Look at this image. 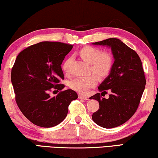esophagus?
I'll use <instances>...</instances> for the list:
<instances>
[{
	"label": "esophagus",
	"instance_id": "obj_1",
	"mask_svg": "<svg viewBox=\"0 0 158 158\" xmlns=\"http://www.w3.org/2000/svg\"><path fill=\"white\" fill-rule=\"evenodd\" d=\"M78 98H80V99L85 100H88V97H86V96L82 95H78Z\"/></svg>",
	"mask_w": 158,
	"mask_h": 158
}]
</instances>
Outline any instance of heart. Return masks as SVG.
I'll return each instance as SVG.
<instances>
[{
	"label": "heart",
	"mask_w": 158,
	"mask_h": 158,
	"mask_svg": "<svg viewBox=\"0 0 158 158\" xmlns=\"http://www.w3.org/2000/svg\"><path fill=\"white\" fill-rule=\"evenodd\" d=\"M79 55L82 58L90 64L91 71L99 77H105L110 73L113 65V58L110 53L102 52L98 48L85 46L79 51ZM71 59L68 58L64 61L62 65L63 72L69 73L70 63ZM96 79L94 76L77 77L70 82V86L76 92L84 94L89 89L94 87Z\"/></svg>",
	"instance_id": "b5f03b06"
}]
</instances>
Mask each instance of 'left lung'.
<instances>
[{"instance_id": "left-lung-1", "label": "left lung", "mask_w": 158, "mask_h": 158, "mask_svg": "<svg viewBox=\"0 0 158 158\" xmlns=\"http://www.w3.org/2000/svg\"><path fill=\"white\" fill-rule=\"evenodd\" d=\"M93 44L110 47L115 59L109 75L98 86L101 95L110 91L109 98H101L100 93L90 98L100 105L93 120L104 128H113L127 122L136 112L145 90V73L137 52L120 40L108 38Z\"/></svg>"}]
</instances>
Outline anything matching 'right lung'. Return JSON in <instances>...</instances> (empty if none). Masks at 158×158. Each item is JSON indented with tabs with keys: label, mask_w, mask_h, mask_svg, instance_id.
Segmentation results:
<instances>
[{
	"label": "right lung",
	"mask_w": 158,
	"mask_h": 158,
	"mask_svg": "<svg viewBox=\"0 0 158 158\" xmlns=\"http://www.w3.org/2000/svg\"><path fill=\"white\" fill-rule=\"evenodd\" d=\"M72 45L44 41L18 54L11 70V82L18 107L32 123L42 127L58 125L65 118L68 106L77 93L60 84L64 79L61 64ZM60 90L56 97L49 92Z\"/></svg>",
	"instance_id": "obj_1"
}]
</instances>
